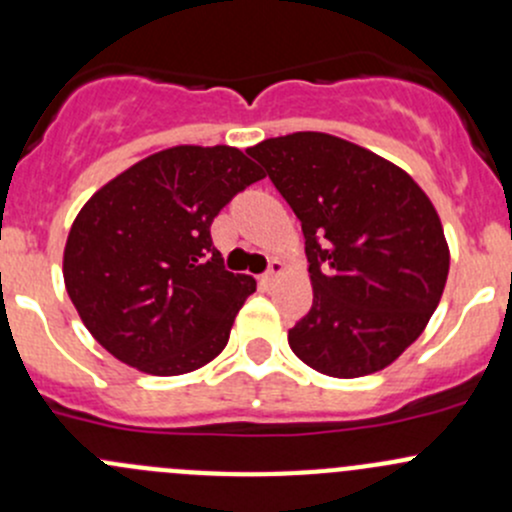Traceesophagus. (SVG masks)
Segmentation results:
<instances>
[{
    "label": "esophagus",
    "mask_w": 512,
    "mask_h": 512,
    "mask_svg": "<svg viewBox=\"0 0 512 512\" xmlns=\"http://www.w3.org/2000/svg\"><path fill=\"white\" fill-rule=\"evenodd\" d=\"M285 275V265H282L280 260H275V262H270V270L265 272V275L260 277V285L265 287V289H270V287H275V282L280 280V277Z\"/></svg>",
    "instance_id": "esophagus-1"
}]
</instances>
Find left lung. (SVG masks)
<instances>
[{
    "instance_id": "1",
    "label": "left lung",
    "mask_w": 512,
    "mask_h": 512,
    "mask_svg": "<svg viewBox=\"0 0 512 512\" xmlns=\"http://www.w3.org/2000/svg\"><path fill=\"white\" fill-rule=\"evenodd\" d=\"M247 153L302 223L314 299L289 329L292 352L337 379L399 359L441 302L451 262L428 195L399 165L329 133Z\"/></svg>"
}]
</instances>
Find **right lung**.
<instances>
[{
	"instance_id": "add662e5",
	"label": "right lung",
	"mask_w": 512,
	"mask_h": 512,
	"mask_svg": "<svg viewBox=\"0 0 512 512\" xmlns=\"http://www.w3.org/2000/svg\"><path fill=\"white\" fill-rule=\"evenodd\" d=\"M262 170L230 146H175L138 160L81 208L64 282L81 322L118 361L156 376L225 349L255 280L225 270L210 225Z\"/></svg>"
}]
</instances>
